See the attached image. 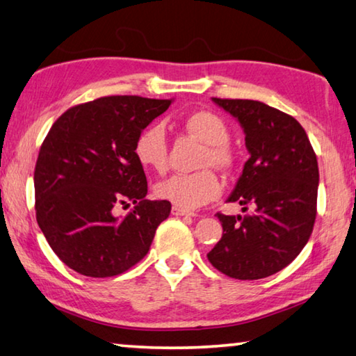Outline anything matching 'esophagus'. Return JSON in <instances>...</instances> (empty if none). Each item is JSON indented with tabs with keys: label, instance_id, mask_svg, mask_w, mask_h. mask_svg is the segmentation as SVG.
<instances>
[{
	"label": "esophagus",
	"instance_id": "34e87169",
	"mask_svg": "<svg viewBox=\"0 0 356 356\" xmlns=\"http://www.w3.org/2000/svg\"><path fill=\"white\" fill-rule=\"evenodd\" d=\"M171 213L176 215V216H195V213H193V212H188V210H184V209L176 207V206L171 209Z\"/></svg>",
	"mask_w": 356,
	"mask_h": 356
}]
</instances>
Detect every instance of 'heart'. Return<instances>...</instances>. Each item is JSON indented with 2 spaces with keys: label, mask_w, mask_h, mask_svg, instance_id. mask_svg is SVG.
<instances>
[{
  "label": "heart",
  "mask_w": 356,
  "mask_h": 356,
  "mask_svg": "<svg viewBox=\"0 0 356 356\" xmlns=\"http://www.w3.org/2000/svg\"><path fill=\"white\" fill-rule=\"evenodd\" d=\"M185 129L197 140L207 144L202 165H213L220 170H231L236 163V154L229 146L231 131L226 120L210 111H197L185 119ZM135 155L140 163L161 172L168 165V138L161 124L144 129L135 143ZM160 200L184 210H195L215 200L221 193V182L212 170L191 174H174L155 188Z\"/></svg>",
  "instance_id": "heart-1"
}]
</instances>
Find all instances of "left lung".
Returning <instances> with one entry per match:
<instances>
[{
  "label": "left lung",
  "mask_w": 356,
  "mask_h": 356,
  "mask_svg": "<svg viewBox=\"0 0 356 356\" xmlns=\"http://www.w3.org/2000/svg\"><path fill=\"white\" fill-rule=\"evenodd\" d=\"M245 131L250 152L227 201L246 212L216 213L222 237L207 257L236 280H261L287 267L305 248L317 213L318 166L305 129L295 118L257 100L216 99Z\"/></svg>",
  "instance_id": "obj_1"
}]
</instances>
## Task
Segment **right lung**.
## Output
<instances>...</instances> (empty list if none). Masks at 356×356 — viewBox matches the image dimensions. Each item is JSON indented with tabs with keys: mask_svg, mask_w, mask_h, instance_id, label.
<instances>
[{
	"mask_svg": "<svg viewBox=\"0 0 356 356\" xmlns=\"http://www.w3.org/2000/svg\"><path fill=\"white\" fill-rule=\"evenodd\" d=\"M171 100L111 95L69 108L42 143L35 218L61 261L91 278L116 276L147 254L171 202L149 201L135 143ZM136 207L125 219L120 205Z\"/></svg>",
	"mask_w": 356,
	"mask_h": 356,
	"instance_id": "right-lung-1",
	"label": "right lung"
}]
</instances>
